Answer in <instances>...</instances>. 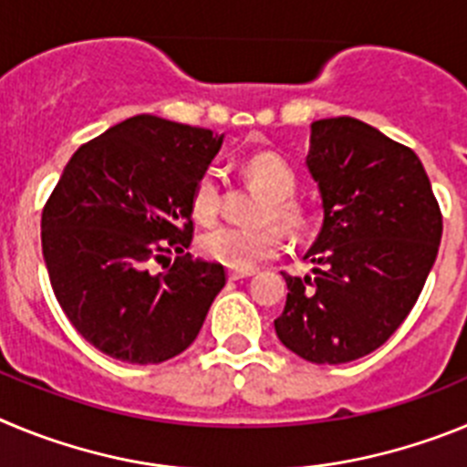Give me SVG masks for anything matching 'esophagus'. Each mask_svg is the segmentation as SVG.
I'll return each mask as SVG.
<instances>
[{
  "instance_id": "1",
  "label": "esophagus",
  "mask_w": 467,
  "mask_h": 467,
  "mask_svg": "<svg viewBox=\"0 0 467 467\" xmlns=\"http://www.w3.org/2000/svg\"><path fill=\"white\" fill-rule=\"evenodd\" d=\"M250 275H254V271H238V269L229 271V280H243V278H250Z\"/></svg>"
}]
</instances>
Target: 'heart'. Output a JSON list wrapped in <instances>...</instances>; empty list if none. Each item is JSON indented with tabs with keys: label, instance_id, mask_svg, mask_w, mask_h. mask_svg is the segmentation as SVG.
<instances>
[{
	"label": "heart",
	"instance_id": "heart-1",
	"mask_svg": "<svg viewBox=\"0 0 467 467\" xmlns=\"http://www.w3.org/2000/svg\"><path fill=\"white\" fill-rule=\"evenodd\" d=\"M245 175L262 192L269 193L259 210V222H278L285 229L296 231L304 224V210L292 193L296 187L295 171L287 161L274 151H259L245 161ZM222 205V177L210 168L198 177L192 193V213L196 220L213 222ZM283 238L280 231L271 224L262 226H214L205 231L198 247L210 262L224 264L229 269L253 271L257 264L275 257L280 253Z\"/></svg>",
	"mask_w": 467,
	"mask_h": 467
}]
</instances>
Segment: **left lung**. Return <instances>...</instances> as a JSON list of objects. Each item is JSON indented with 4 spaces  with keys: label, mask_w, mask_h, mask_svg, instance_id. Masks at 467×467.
Here are the masks:
<instances>
[{
    "label": "left lung",
    "mask_w": 467,
    "mask_h": 467,
    "mask_svg": "<svg viewBox=\"0 0 467 467\" xmlns=\"http://www.w3.org/2000/svg\"><path fill=\"white\" fill-rule=\"evenodd\" d=\"M306 168L323 229L285 275L275 317L285 348L316 365L358 360L390 339L419 299L442 241V214L419 156L350 117L311 123Z\"/></svg>",
    "instance_id": "left-lung-1"
}]
</instances>
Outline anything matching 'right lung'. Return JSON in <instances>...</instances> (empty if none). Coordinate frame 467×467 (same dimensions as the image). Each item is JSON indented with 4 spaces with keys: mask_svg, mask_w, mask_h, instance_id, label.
<instances>
[{
    "mask_svg": "<svg viewBox=\"0 0 467 467\" xmlns=\"http://www.w3.org/2000/svg\"><path fill=\"white\" fill-rule=\"evenodd\" d=\"M222 142L140 114L81 144L65 166L41 213V250L57 304L105 356L159 365L203 327L226 275L187 253L192 193ZM163 258L171 266L154 272Z\"/></svg>",
    "mask_w": 467,
    "mask_h": 467,
    "instance_id": "1",
    "label": "right lung"
}]
</instances>
